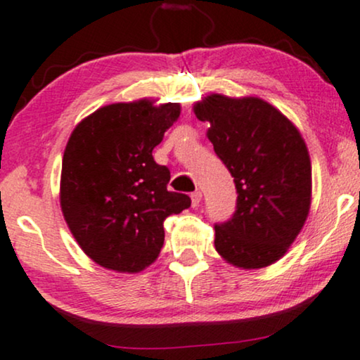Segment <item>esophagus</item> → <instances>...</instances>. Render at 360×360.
<instances>
[{"label": "esophagus", "instance_id": "1", "mask_svg": "<svg viewBox=\"0 0 360 360\" xmlns=\"http://www.w3.org/2000/svg\"><path fill=\"white\" fill-rule=\"evenodd\" d=\"M201 199H202L201 191H194V193L191 194V204H193V207H198L199 202H201Z\"/></svg>", "mask_w": 360, "mask_h": 360}]
</instances>
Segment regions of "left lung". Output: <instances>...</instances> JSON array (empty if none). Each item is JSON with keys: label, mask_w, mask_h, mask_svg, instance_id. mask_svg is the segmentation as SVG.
Returning <instances> with one entry per match:
<instances>
[{"label": "left lung", "mask_w": 360, "mask_h": 360, "mask_svg": "<svg viewBox=\"0 0 360 360\" xmlns=\"http://www.w3.org/2000/svg\"><path fill=\"white\" fill-rule=\"evenodd\" d=\"M209 122L214 153L234 177L236 211L216 222V251L244 269L284 256L311 206V159L302 136L282 112L259 98L211 94L194 106Z\"/></svg>", "instance_id": "obj_1"}]
</instances>
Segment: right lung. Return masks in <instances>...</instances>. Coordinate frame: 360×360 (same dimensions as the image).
<instances>
[{
  "label": "right lung",
  "mask_w": 360,
  "mask_h": 360,
  "mask_svg": "<svg viewBox=\"0 0 360 360\" xmlns=\"http://www.w3.org/2000/svg\"><path fill=\"white\" fill-rule=\"evenodd\" d=\"M179 112L177 103H116L72 131L63 156L61 209L99 266L143 271L165 244L166 217L191 206L188 194L167 191L171 172L153 158Z\"/></svg>",
  "instance_id": "right-lung-1"
}]
</instances>
